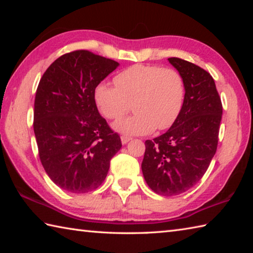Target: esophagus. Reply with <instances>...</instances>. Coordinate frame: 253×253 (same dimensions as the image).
<instances>
[{
    "label": "esophagus",
    "instance_id": "1",
    "mask_svg": "<svg viewBox=\"0 0 253 253\" xmlns=\"http://www.w3.org/2000/svg\"><path fill=\"white\" fill-rule=\"evenodd\" d=\"M122 143L123 144H126L128 141H130L131 140V138L130 137H127V136H122Z\"/></svg>",
    "mask_w": 253,
    "mask_h": 253
}]
</instances>
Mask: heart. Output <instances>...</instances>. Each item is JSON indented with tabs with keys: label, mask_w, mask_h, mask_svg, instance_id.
<instances>
[{
	"label": "heart",
	"mask_w": 253,
	"mask_h": 253,
	"mask_svg": "<svg viewBox=\"0 0 253 253\" xmlns=\"http://www.w3.org/2000/svg\"><path fill=\"white\" fill-rule=\"evenodd\" d=\"M114 84L116 87L100 84L94 90V100L103 116L114 121L125 115L132 103L135 114L113 125L124 135L168 129L185 104V80L175 68L138 64L118 73Z\"/></svg>",
	"instance_id": "b5f03b06"
}]
</instances>
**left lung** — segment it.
Instances as JSON below:
<instances>
[{
    "label": "left lung",
    "instance_id": "left-lung-1",
    "mask_svg": "<svg viewBox=\"0 0 253 253\" xmlns=\"http://www.w3.org/2000/svg\"><path fill=\"white\" fill-rule=\"evenodd\" d=\"M169 61L184 77L185 104L168 131L144 143L141 164L148 186L166 197L189 190L206 174L217 149L223 113L211 75L178 57Z\"/></svg>",
    "mask_w": 253,
    "mask_h": 253
}]
</instances>
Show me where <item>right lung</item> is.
Returning <instances> with one entry per match:
<instances>
[{
	"mask_svg": "<svg viewBox=\"0 0 253 253\" xmlns=\"http://www.w3.org/2000/svg\"><path fill=\"white\" fill-rule=\"evenodd\" d=\"M117 62L87 50L53 62L37 88L34 130L39 158L63 190L85 193L104 181L121 138L100 115L94 90Z\"/></svg>",
	"mask_w": 253,
	"mask_h": 253,
	"instance_id": "obj_1",
	"label": "right lung"
}]
</instances>
